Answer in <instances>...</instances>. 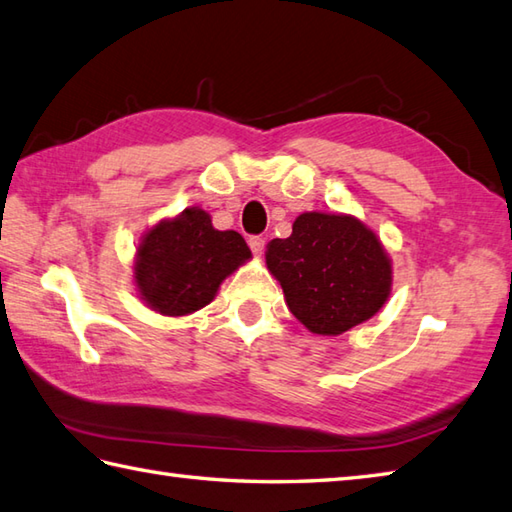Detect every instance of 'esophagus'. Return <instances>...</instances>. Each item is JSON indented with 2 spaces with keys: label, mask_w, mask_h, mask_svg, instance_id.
Segmentation results:
<instances>
[{
  "label": "esophagus",
  "mask_w": 512,
  "mask_h": 512,
  "mask_svg": "<svg viewBox=\"0 0 512 512\" xmlns=\"http://www.w3.org/2000/svg\"><path fill=\"white\" fill-rule=\"evenodd\" d=\"M249 247H252L254 256H260V254H263V249H265V238H260V236H249Z\"/></svg>",
  "instance_id": "34e87169"
}]
</instances>
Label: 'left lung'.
<instances>
[{
  "label": "left lung",
  "instance_id": "left-lung-1",
  "mask_svg": "<svg viewBox=\"0 0 512 512\" xmlns=\"http://www.w3.org/2000/svg\"><path fill=\"white\" fill-rule=\"evenodd\" d=\"M267 269L287 307L320 336L378 314L391 294V260L371 229L347 214H300L289 238L267 245Z\"/></svg>",
  "mask_w": 512,
  "mask_h": 512
}]
</instances>
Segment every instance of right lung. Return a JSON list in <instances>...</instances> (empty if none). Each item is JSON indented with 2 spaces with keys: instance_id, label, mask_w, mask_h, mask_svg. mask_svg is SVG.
<instances>
[{
  "instance_id": "obj_1",
  "label": "right lung",
  "mask_w": 512,
  "mask_h": 512,
  "mask_svg": "<svg viewBox=\"0 0 512 512\" xmlns=\"http://www.w3.org/2000/svg\"><path fill=\"white\" fill-rule=\"evenodd\" d=\"M249 258L252 252L241 234L218 232L210 214L187 207L143 236L134 280L150 309L187 316L210 305L223 280Z\"/></svg>"
}]
</instances>
